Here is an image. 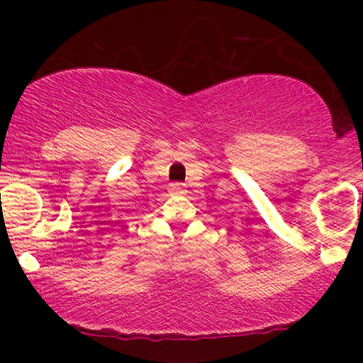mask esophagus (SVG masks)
<instances>
[{"label": "esophagus", "mask_w": 363, "mask_h": 363, "mask_svg": "<svg viewBox=\"0 0 363 363\" xmlns=\"http://www.w3.org/2000/svg\"><path fill=\"white\" fill-rule=\"evenodd\" d=\"M168 190H170V193H173V195H183V193L186 191L185 186H183L182 183H172Z\"/></svg>", "instance_id": "34e87169"}]
</instances>
